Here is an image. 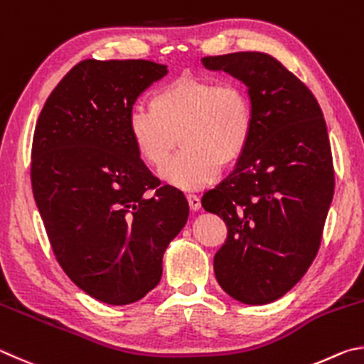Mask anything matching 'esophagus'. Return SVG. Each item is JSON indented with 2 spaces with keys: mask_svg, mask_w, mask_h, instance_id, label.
Instances as JSON below:
<instances>
[{
  "mask_svg": "<svg viewBox=\"0 0 364 364\" xmlns=\"http://www.w3.org/2000/svg\"><path fill=\"white\" fill-rule=\"evenodd\" d=\"M187 201H188V206L192 211H198V209L201 208V200L200 196L196 195H187Z\"/></svg>",
  "mask_w": 364,
  "mask_h": 364,
  "instance_id": "1",
  "label": "esophagus"
}]
</instances>
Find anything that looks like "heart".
I'll use <instances>...</instances> for the list:
<instances>
[{
    "label": "heart",
    "instance_id": "1",
    "mask_svg": "<svg viewBox=\"0 0 364 364\" xmlns=\"http://www.w3.org/2000/svg\"><path fill=\"white\" fill-rule=\"evenodd\" d=\"M149 105L129 112V139L151 169L168 163L178 139L182 150L163 171L166 181L178 188L205 187L219 166L230 168L250 146L252 100L240 81L178 76L158 87Z\"/></svg>",
    "mask_w": 364,
    "mask_h": 364
}]
</instances>
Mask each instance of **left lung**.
Instances as JSON below:
<instances>
[{"label": "left lung", "mask_w": 364, "mask_h": 364, "mask_svg": "<svg viewBox=\"0 0 364 364\" xmlns=\"http://www.w3.org/2000/svg\"><path fill=\"white\" fill-rule=\"evenodd\" d=\"M203 63L243 81L254 113L246 153L201 198L227 225L214 273L237 301L270 304L299 283L320 250L334 195L326 121L310 89L270 54L208 55Z\"/></svg>", "instance_id": "left-lung-1"}]
</instances>
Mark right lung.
Segmentation results:
<instances>
[{
    "mask_svg": "<svg viewBox=\"0 0 364 364\" xmlns=\"http://www.w3.org/2000/svg\"><path fill=\"white\" fill-rule=\"evenodd\" d=\"M150 60L87 59L44 104L31 144V190L57 262L94 299L126 305L159 283L166 247L188 218L134 150L127 117L153 81Z\"/></svg>",
    "mask_w": 364,
    "mask_h": 364,
    "instance_id": "1",
    "label": "right lung"
}]
</instances>
